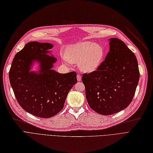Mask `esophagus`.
<instances>
[{"mask_svg": "<svg viewBox=\"0 0 153 153\" xmlns=\"http://www.w3.org/2000/svg\"><path fill=\"white\" fill-rule=\"evenodd\" d=\"M81 79H82V77H81V76L80 75L78 74L77 76V79L78 81H81Z\"/></svg>", "mask_w": 153, "mask_h": 153, "instance_id": "obj_1", "label": "esophagus"}]
</instances>
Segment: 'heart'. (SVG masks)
<instances>
[{
  "instance_id": "obj_1",
  "label": "heart",
  "mask_w": 153,
  "mask_h": 153,
  "mask_svg": "<svg viewBox=\"0 0 153 153\" xmlns=\"http://www.w3.org/2000/svg\"><path fill=\"white\" fill-rule=\"evenodd\" d=\"M105 56L102 45L91 41L77 42L67 48L65 58L71 63H77L79 69L87 73L97 71Z\"/></svg>"
}]
</instances>
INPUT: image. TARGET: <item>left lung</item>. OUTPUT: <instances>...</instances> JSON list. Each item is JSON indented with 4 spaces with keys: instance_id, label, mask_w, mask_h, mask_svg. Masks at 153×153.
<instances>
[{
    "instance_id": "left-lung-1",
    "label": "left lung",
    "mask_w": 153,
    "mask_h": 153,
    "mask_svg": "<svg viewBox=\"0 0 153 153\" xmlns=\"http://www.w3.org/2000/svg\"><path fill=\"white\" fill-rule=\"evenodd\" d=\"M109 51L100 67L84 74L82 81L91 109L102 115H111L130 105L139 83L137 58L125 43L111 38Z\"/></svg>"
}]
</instances>
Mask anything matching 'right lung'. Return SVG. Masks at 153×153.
Instances as JSON below:
<instances>
[{
    "mask_svg": "<svg viewBox=\"0 0 153 153\" xmlns=\"http://www.w3.org/2000/svg\"><path fill=\"white\" fill-rule=\"evenodd\" d=\"M53 44L28 42L14 56L9 72V81L23 109L37 117H53L63 108L68 93L77 83V74H61L53 69L57 59ZM38 65L37 70L32 71Z\"/></svg>",
    "mask_w": 153,
    "mask_h": 153,
    "instance_id": "right-lung-1",
    "label": "right lung"
}]
</instances>
